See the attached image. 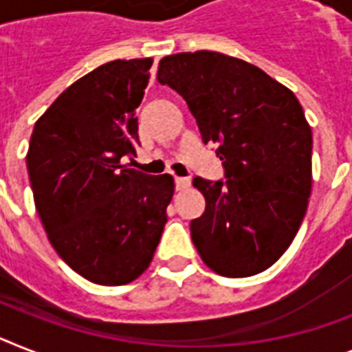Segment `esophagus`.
<instances>
[{
    "instance_id": "1",
    "label": "esophagus",
    "mask_w": 352,
    "mask_h": 352,
    "mask_svg": "<svg viewBox=\"0 0 352 352\" xmlns=\"http://www.w3.org/2000/svg\"><path fill=\"white\" fill-rule=\"evenodd\" d=\"M174 185H176V190H185V188L190 185V179L179 178V176H176V178H174Z\"/></svg>"
}]
</instances>
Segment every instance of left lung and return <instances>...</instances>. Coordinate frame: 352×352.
Instances as JSON below:
<instances>
[{
  "label": "left lung",
  "mask_w": 352,
  "mask_h": 352,
  "mask_svg": "<svg viewBox=\"0 0 352 352\" xmlns=\"http://www.w3.org/2000/svg\"><path fill=\"white\" fill-rule=\"evenodd\" d=\"M160 84L182 95L225 179H192L205 212L190 221L203 263L223 277L270 268L295 239L311 192V127L293 91L219 52L167 55Z\"/></svg>",
  "instance_id": "obj_1"
}]
</instances>
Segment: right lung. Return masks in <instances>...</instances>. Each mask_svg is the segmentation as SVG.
I'll return each instance as SVG.
<instances>
[{
  "label": "right lung",
  "mask_w": 352,
  "mask_h": 352,
  "mask_svg": "<svg viewBox=\"0 0 352 352\" xmlns=\"http://www.w3.org/2000/svg\"><path fill=\"white\" fill-rule=\"evenodd\" d=\"M153 59L111 60L60 93L34 126L26 167L37 214L69 268L102 286L144 274L167 223L169 174L122 165L136 156Z\"/></svg>",
  "instance_id": "1"
}]
</instances>
